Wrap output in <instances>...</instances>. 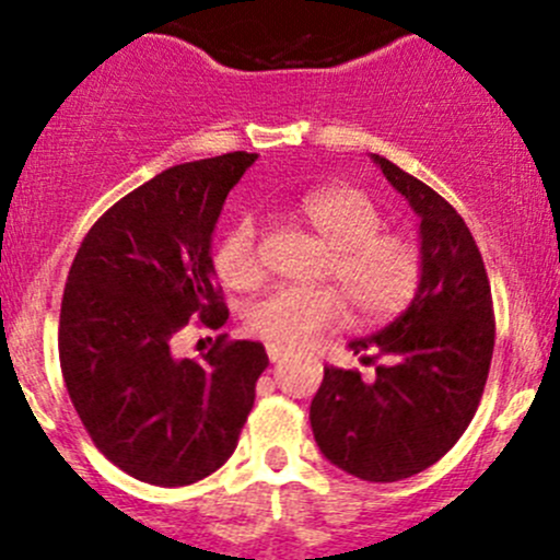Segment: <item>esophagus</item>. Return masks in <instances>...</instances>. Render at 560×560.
Segmentation results:
<instances>
[{
  "label": "esophagus",
  "mask_w": 560,
  "mask_h": 560,
  "mask_svg": "<svg viewBox=\"0 0 560 560\" xmlns=\"http://www.w3.org/2000/svg\"><path fill=\"white\" fill-rule=\"evenodd\" d=\"M268 358H270V363H279L281 358H287V349L276 347V343H268Z\"/></svg>",
  "instance_id": "esophagus-1"
}]
</instances>
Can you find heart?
Here are the masks:
<instances>
[{"instance_id":"heart-1","label":"heart","mask_w":560,"mask_h":560,"mask_svg":"<svg viewBox=\"0 0 560 560\" xmlns=\"http://www.w3.org/2000/svg\"><path fill=\"white\" fill-rule=\"evenodd\" d=\"M298 211L332 248L325 276L337 287H273L246 308V327L276 347H301L347 316V294L365 322L398 316L422 284V248L411 235L385 230L382 208L354 186L303 191ZM213 270L230 290H254L265 279L257 219L244 217L219 238Z\"/></svg>"}]
</instances>
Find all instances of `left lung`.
Wrapping results in <instances>:
<instances>
[{
  "label": "left lung",
  "instance_id": "left-lung-1",
  "mask_svg": "<svg viewBox=\"0 0 560 560\" xmlns=\"http://www.w3.org/2000/svg\"><path fill=\"white\" fill-rule=\"evenodd\" d=\"M374 162L420 217L422 284L385 330L349 343L363 363L385 360L371 385L358 371L327 365L312 400V431L332 466L369 482H398L447 455L471 422L495 319L488 270L460 213L385 156L374 154Z\"/></svg>",
  "mask_w": 560,
  "mask_h": 560
}]
</instances>
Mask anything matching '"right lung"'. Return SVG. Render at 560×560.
I'll list each match as a JSON object with an SVG mask.
<instances>
[{"instance_id":"obj_1","label":"right lung","mask_w":560,"mask_h":560,"mask_svg":"<svg viewBox=\"0 0 560 560\" xmlns=\"http://www.w3.org/2000/svg\"><path fill=\"white\" fill-rule=\"evenodd\" d=\"M257 154L162 171L110 206L72 259L59 316L67 393L94 447L140 482L178 488L235 453L268 369L259 341L175 358L184 327L228 322L211 235Z\"/></svg>"}]
</instances>
